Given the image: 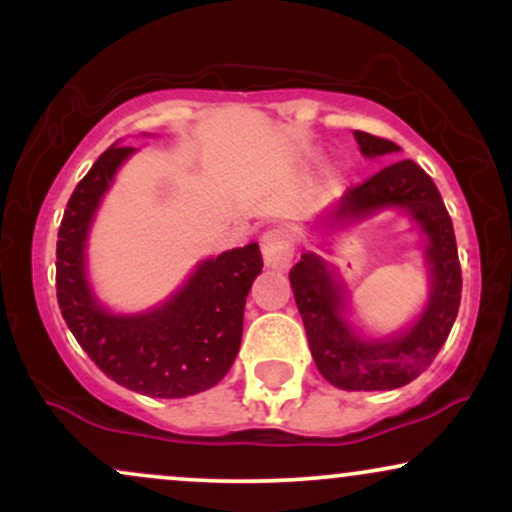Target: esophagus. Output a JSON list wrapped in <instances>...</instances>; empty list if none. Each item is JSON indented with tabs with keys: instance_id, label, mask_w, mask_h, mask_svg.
<instances>
[{
	"instance_id": "esophagus-1",
	"label": "esophagus",
	"mask_w": 512,
	"mask_h": 512,
	"mask_svg": "<svg viewBox=\"0 0 512 512\" xmlns=\"http://www.w3.org/2000/svg\"><path fill=\"white\" fill-rule=\"evenodd\" d=\"M293 252H296V233L289 226L269 228L262 236V257L269 269L284 272L293 260Z\"/></svg>"
}]
</instances>
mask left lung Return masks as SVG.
Here are the masks:
<instances>
[{
  "label": "left lung",
  "instance_id": "left-lung-1",
  "mask_svg": "<svg viewBox=\"0 0 512 512\" xmlns=\"http://www.w3.org/2000/svg\"><path fill=\"white\" fill-rule=\"evenodd\" d=\"M354 137L366 158L402 151L368 132H354ZM387 209L407 216L424 240L428 296L407 327L385 337L358 330L349 320L354 310L346 286L332 264L313 250H305L289 272L315 366L339 390H395L411 383L438 356L460 308L462 272L452 221L436 182L414 161H395L363 185L346 190L339 202L315 216L313 226L320 236H332ZM325 245L320 243V248Z\"/></svg>",
  "mask_w": 512,
  "mask_h": 512
}]
</instances>
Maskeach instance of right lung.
I'll return each instance as SVG.
<instances>
[{
  "mask_svg": "<svg viewBox=\"0 0 512 512\" xmlns=\"http://www.w3.org/2000/svg\"><path fill=\"white\" fill-rule=\"evenodd\" d=\"M134 154V146H110L72 192L57 236V303L81 349L117 385L149 397H190L214 387L236 361L245 298L262 272L260 245L197 262L151 308H108L88 276V236L117 170Z\"/></svg>",
  "mask_w": 512,
  "mask_h": 512,
  "instance_id": "1",
  "label": "right lung"
}]
</instances>
